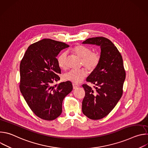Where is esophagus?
I'll return each mask as SVG.
<instances>
[{
  "instance_id": "esophagus-1",
  "label": "esophagus",
  "mask_w": 148,
  "mask_h": 148,
  "mask_svg": "<svg viewBox=\"0 0 148 148\" xmlns=\"http://www.w3.org/2000/svg\"><path fill=\"white\" fill-rule=\"evenodd\" d=\"M73 89H76V88H78L79 86L78 85H77V84H73Z\"/></svg>"
}]
</instances>
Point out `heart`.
I'll list each match as a JSON object with an SVG mask.
<instances>
[{
    "label": "heart",
    "mask_w": 148,
    "mask_h": 148,
    "mask_svg": "<svg viewBox=\"0 0 148 148\" xmlns=\"http://www.w3.org/2000/svg\"><path fill=\"white\" fill-rule=\"evenodd\" d=\"M71 51L82 59V64L89 71L94 70L99 64L100 60L99 54L97 53L92 52L91 49L87 47L79 45L72 48ZM67 57V52L63 51L57 57L58 64L63 69L66 68ZM87 75V73L84 69H73L66 73L64 75V78L65 79L74 84H78L82 82Z\"/></svg>",
    "instance_id": "1"
}]
</instances>
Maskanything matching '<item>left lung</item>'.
<instances>
[{
	"label": "left lung",
	"instance_id": "1",
	"mask_svg": "<svg viewBox=\"0 0 148 148\" xmlns=\"http://www.w3.org/2000/svg\"><path fill=\"white\" fill-rule=\"evenodd\" d=\"M82 43L101 49L99 64L87 78L95 87L93 90L87 84L82 85L86 95L82 103L84 115L91 119H100L114 109L122 97L126 77L123 60L116 46L107 38H90Z\"/></svg>",
	"mask_w": 148,
	"mask_h": 148
}]
</instances>
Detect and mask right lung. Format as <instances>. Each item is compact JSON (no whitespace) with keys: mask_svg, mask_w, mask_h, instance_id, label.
Wrapping results in <instances>:
<instances>
[{"mask_svg":"<svg viewBox=\"0 0 148 148\" xmlns=\"http://www.w3.org/2000/svg\"><path fill=\"white\" fill-rule=\"evenodd\" d=\"M69 46L45 38L31 45L20 65V90L29 107L41 119L52 121L62 112V101L73 90L72 83L51 84L60 80L57 57Z\"/></svg>","mask_w":148,"mask_h":148,"instance_id":"obj_1","label":"right lung"}]
</instances>
